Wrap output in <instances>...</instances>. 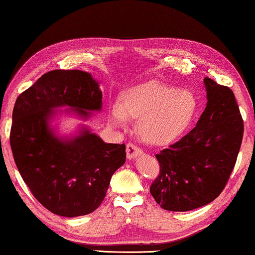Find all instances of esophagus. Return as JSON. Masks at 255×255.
<instances>
[{
	"label": "esophagus",
	"instance_id": "1",
	"mask_svg": "<svg viewBox=\"0 0 255 255\" xmlns=\"http://www.w3.org/2000/svg\"><path fill=\"white\" fill-rule=\"evenodd\" d=\"M126 152H127L128 159H134L142 153V150H140L137 145H135L134 143H128L126 147Z\"/></svg>",
	"mask_w": 255,
	"mask_h": 255
}]
</instances>
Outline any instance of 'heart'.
Returning <instances> with one entry per match:
<instances>
[{"instance_id":"1","label":"heart","mask_w":255,"mask_h":255,"mask_svg":"<svg viewBox=\"0 0 255 255\" xmlns=\"http://www.w3.org/2000/svg\"><path fill=\"white\" fill-rule=\"evenodd\" d=\"M197 110L191 91L149 81L125 90L120 104L110 106L109 119L116 126H124L128 118L138 119L137 132L144 142L166 145L187 131Z\"/></svg>"}]
</instances>
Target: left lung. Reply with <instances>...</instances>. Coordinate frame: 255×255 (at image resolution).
<instances>
[{
	"label": "left lung",
	"instance_id": "8db88e82",
	"mask_svg": "<svg viewBox=\"0 0 255 255\" xmlns=\"http://www.w3.org/2000/svg\"><path fill=\"white\" fill-rule=\"evenodd\" d=\"M207 104L197 126L155 154L160 172L150 192L167 211L187 212L212 203L236 164L244 124L229 87L204 79Z\"/></svg>",
	"mask_w": 255,
	"mask_h": 255
}]
</instances>
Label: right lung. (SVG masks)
<instances>
[{
  "instance_id": "add662e5",
  "label": "right lung",
  "mask_w": 255,
  "mask_h": 255,
  "mask_svg": "<svg viewBox=\"0 0 255 255\" xmlns=\"http://www.w3.org/2000/svg\"><path fill=\"white\" fill-rule=\"evenodd\" d=\"M60 106L88 119L102 109L100 85L79 70L43 74L17 98L10 145L37 201L54 214L74 218L100 207L112 175L126 161V145L105 143L86 127L73 137H58L50 123Z\"/></svg>"
}]
</instances>
